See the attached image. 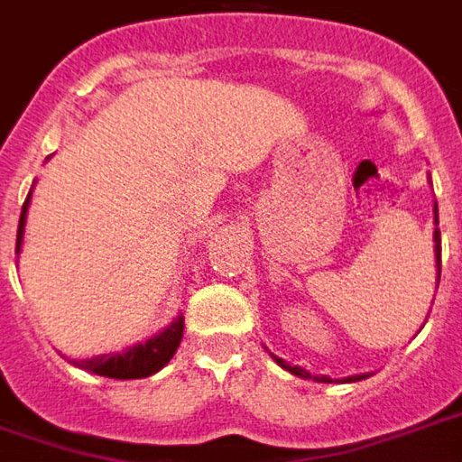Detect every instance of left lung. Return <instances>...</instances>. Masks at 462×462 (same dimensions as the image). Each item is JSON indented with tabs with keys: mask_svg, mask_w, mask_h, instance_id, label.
Returning a JSON list of instances; mask_svg holds the SVG:
<instances>
[{
	"mask_svg": "<svg viewBox=\"0 0 462 462\" xmlns=\"http://www.w3.org/2000/svg\"><path fill=\"white\" fill-rule=\"evenodd\" d=\"M433 225H435V232H433L435 267H438V282H440V230H438V205H433ZM435 287H438V285H435ZM270 355H273V353H270ZM273 360H275V363L280 367H285L287 373H292V375L305 377V380H318V383H332V380L328 375H312V373H308L305 367L290 365L287 360H282V357H277V355H273ZM367 375H370V373H360V375H347V377H343L340 383H355V380H365Z\"/></svg>",
	"mask_w": 462,
	"mask_h": 462,
	"instance_id": "obj_1",
	"label": "left lung"
}]
</instances>
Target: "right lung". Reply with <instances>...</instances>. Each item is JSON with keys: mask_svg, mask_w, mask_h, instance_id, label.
I'll use <instances>...</instances> for the list:
<instances>
[{"mask_svg": "<svg viewBox=\"0 0 462 462\" xmlns=\"http://www.w3.org/2000/svg\"><path fill=\"white\" fill-rule=\"evenodd\" d=\"M32 205V189L27 199L22 205L17 230V254L22 253V242H24V225H27V212ZM182 330H185V318L177 315L164 330H160L152 337H147L144 343H134L132 347H125L122 353H105L92 355L87 360H72L74 365L82 367L87 373H95L102 377H115V380H137V377H150L157 370H162L177 347L182 343Z\"/></svg>", "mask_w": 462, "mask_h": 462, "instance_id": "right-lung-1", "label": "right lung"}]
</instances>
